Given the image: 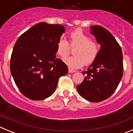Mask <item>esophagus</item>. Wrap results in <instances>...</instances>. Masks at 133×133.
Here are the masks:
<instances>
[{
  "label": "esophagus",
  "instance_id": "obj_1",
  "mask_svg": "<svg viewBox=\"0 0 133 133\" xmlns=\"http://www.w3.org/2000/svg\"><path fill=\"white\" fill-rule=\"evenodd\" d=\"M76 72V70H72V69H69V72H70V73H72V72Z\"/></svg>",
  "mask_w": 133,
  "mask_h": 133
}]
</instances>
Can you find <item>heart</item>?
<instances>
[{
  "label": "heart",
  "mask_w": 133,
  "mask_h": 133,
  "mask_svg": "<svg viewBox=\"0 0 133 133\" xmlns=\"http://www.w3.org/2000/svg\"><path fill=\"white\" fill-rule=\"evenodd\" d=\"M69 39L70 44L64 38L58 40L56 44V53L64 60L70 53L71 47L76 46L74 50L75 55L64 61L70 68L78 69L84 64L89 65L95 62L100 51V45L97 41L90 39L89 35L81 29L71 32L69 35Z\"/></svg>",
  "instance_id": "heart-1"
}]
</instances>
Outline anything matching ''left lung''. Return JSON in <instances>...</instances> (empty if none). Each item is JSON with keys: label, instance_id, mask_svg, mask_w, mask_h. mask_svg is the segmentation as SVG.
I'll return each mask as SVG.
<instances>
[{"label": "left lung", "instance_id": "obj_1", "mask_svg": "<svg viewBox=\"0 0 133 133\" xmlns=\"http://www.w3.org/2000/svg\"><path fill=\"white\" fill-rule=\"evenodd\" d=\"M101 44L99 54L87 71L84 81L77 87L81 97L94 103L110 97L117 89L123 75V53L119 44L109 30L101 26H90Z\"/></svg>", "mask_w": 133, "mask_h": 133}]
</instances>
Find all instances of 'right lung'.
Instances as JSON below:
<instances>
[{
  "instance_id": "obj_1",
  "label": "right lung",
  "mask_w": 133,
  "mask_h": 133,
  "mask_svg": "<svg viewBox=\"0 0 133 133\" xmlns=\"http://www.w3.org/2000/svg\"><path fill=\"white\" fill-rule=\"evenodd\" d=\"M65 29L61 24L40 23L16 41L10 58V72L21 92L35 101L50 97L68 67L56 58V44Z\"/></svg>"
}]
</instances>
